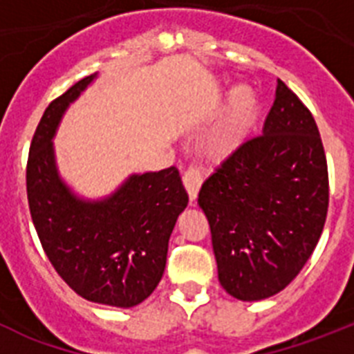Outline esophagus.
<instances>
[{"mask_svg": "<svg viewBox=\"0 0 354 354\" xmlns=\"http://www.w3.org/2000/svg\"><path fill=\"white\" fill-rule=\"evenodd\" d=\"M202 174H200L198 168H187L183 175V183L186 186V192L189 195V200H192V204L196 200L200 192V186H202Z\"/></svg>", "mask_w": 354, "mask_h": 354, "instance_id": "34e87169", "label": "esophagus"}]
</instances>
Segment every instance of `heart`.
Instances as JSON below:
<instances>
[{"mask_svg":"<svg viewBox=\"0 0 354 354\" xmlns=\"http://www.w3.org/2000/svg\"><path fill=\"white\" fill-rule=\"evenodd\" d=\"M257 117V97L253 90L239 84L230 93L223 113L205 136V154L216 161H223L236 154L246 142Z\"/></svg>","mask_w":354,"mask_h":354,"instance_id":"b5f03b06","label":"heart"}]
</instances>
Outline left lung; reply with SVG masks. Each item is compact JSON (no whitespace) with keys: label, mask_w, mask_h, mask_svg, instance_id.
Here are the masks:
<instances>
[{"label":"left lung","mask_w":354,"mask_h":354,"mask_svg":"<svg viewBox=\"0 0 354 354\" xmlns=\"http://www.w3.org/2000/svg\"><path fill=\"white\" fill-rule=\"evenodd\" d=\"M218 278L259 301L286 289L317 245L328 212V167L315 120L283 81L262 134L202 184Z\"/></svg>","instance_id":"1"}]
</instances>
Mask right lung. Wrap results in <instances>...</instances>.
Returning a JSON list of instances; mask_svg holds the SVG:
<instances>
[{
	"instance_id": "obj_1",
	"label": "right lung",
	"mask_w": 354,
	"mask_h": 354,
	"mask_svg": "<svg viewBox=\"0 0 354 354\" xmlns=\"http://www.w3.org/2000/svg\"><path fill=\"white\" fill-rule=\"evenodd\" d=\"M97 74L83 77L46 108L26 168L31 220L42 248L81 298L131 308L158 287L168 241L187 193L175 167L129 175L111 195L81 198L60 177L55 138L68 106Z\"/></svg>"
}]
</instances>
